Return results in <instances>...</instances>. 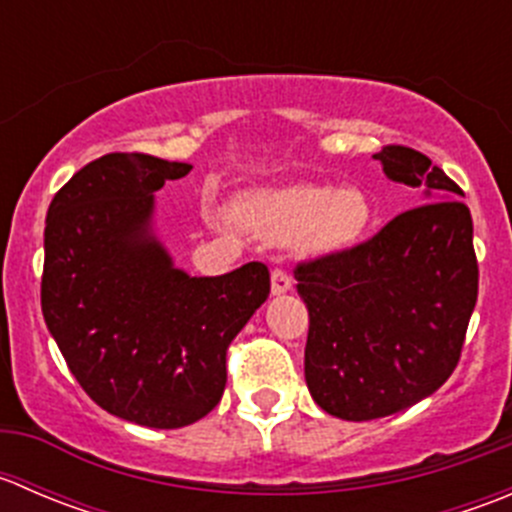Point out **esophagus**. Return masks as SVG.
I'll return each instance as SVG.
<instances>
[{"instance_id":"esophagus-1","label":"esophagus","mask_w":512,"mask_h":512,"mask_svg":"<svg viewBox=\"0 0 512 512\" xmlns=\"http://www.w3.org/2000/svg\"><path fill=\"white\" fill-rule=\"evenodd\" d=\"M289 289H292V277L277 267V270L272 272V294H285Z\"/></svg>"}]
</instances>
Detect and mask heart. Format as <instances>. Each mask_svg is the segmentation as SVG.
I'll return each instance as SVG.
<instances>
[{
  "mask_svg": "<svg viewBox=\"0 0 512 512\" xmlns=\"http://www.w3.org/2000/svg\"><path fill=\"white\" fill-rule=\"evenodd\" d=\"M237 215L257 232L289 240L302 255L322 257L349 250L371 223V205L359 188L289 183L240 195Z\"/></svg>",
  "mask_w": 512,
  "mask_h": 512,
  "instance_id": "obj_1",
  "label": "heart"
}]
</instances>
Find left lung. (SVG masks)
I'll list each match as a JSON object with an SVG mask.
<instances>
[{"instance_id": "left-lung-1", "label": "left lung", "mask_w": 512, "mask_h": 512, "mask_svg": "<svg viewBox=\"0 0 512 512\" xmlns=\"http://www.w3.org/2000/svg\"><path fill=\"white\" fill-rule=\"evenodd\" d=\"M374 158L391 180L421 188L423 205L352 250L294 270L309 312L304 379L344 421L399 414L441 389L478 299L463 190L414 148L386 146Z\"/></svg>"}]
</instances>
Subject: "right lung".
Masks as SVG:
<instances>
[{
    "label": "right lung",
    "instance_id": "add662e5",
    "mask_svg": "<svg viewBox=\"0 0 512 512\" xmlns=\"http://www.w3.org/2000/svg\"><path fill=\"white\" fill-rule=\"evenodd\" d=\"M193 165L108 153L54 195L41 312L81 389L108 414L183 428L223 399L227 347L270 294L247 262L220 277L175 267L153 230L156 193Z\"/></svg>",
    "mask_w": 512,
    "mask_h": 512
}]
</instances>
